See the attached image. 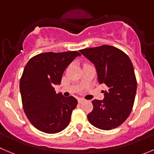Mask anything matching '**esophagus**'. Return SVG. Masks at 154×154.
<instances>
[{
	"label": "esophagus",
	"instance_id": "1",
	"mask_svg": "<svg viewBox=\"0 0 154 154\" xmlns=\"http://www.w3.org/2000/svg\"><path fill=\"white\" fill-rule=\"evenodd\" d=\"M84 101H85V100H84V99H82V98H79V99H78L79 103H82V102H84Z\"/></svg>",
	"mask_w": 154,
	"mask_h": 154
}]
</instances>
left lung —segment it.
Segmentation results:
<instances>
[{
	"label": "left lung",
	"mask_w": 154,
	"mask_h": 154,
	"mask_svg": "<svg viewBox=\"0 0 154 154\" xmlns=\"http://www.w3.org/2000/svg\"><path fill=\"white\" fill-rule=\"evenodd\" d=\"M79 51L94 65L98 82L108 88L103 91V100L92 101L93 110L88 115L89 122L102 130L119 126L131 113L137 90L131 60L123 51L109 45Z\"/></svg>",
	"instance_id": "obj_1"
}]
</instances>
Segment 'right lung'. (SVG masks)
I'll return each mask as SVG.
<instances>
[{
    "mask_svg": "<svg viewBox=\"0 0 154 154\" xmlns=\"http://www.w3.org/2000/svg\"><path fill=\"white\" fill-rule=\"evenodd\" d=\"M77 51L47 52L31 58L25 66L20 82L22 103L26 116L37 129L55 134L65 129L78 103L72 96L57 94L54 85H60L63 73Z\"/></svg>",
    "mask_w": 154,
    "mask_h": 154,
    "instance_id": "right-lung-1",
    "label": "right lung"
}]
</instances>
